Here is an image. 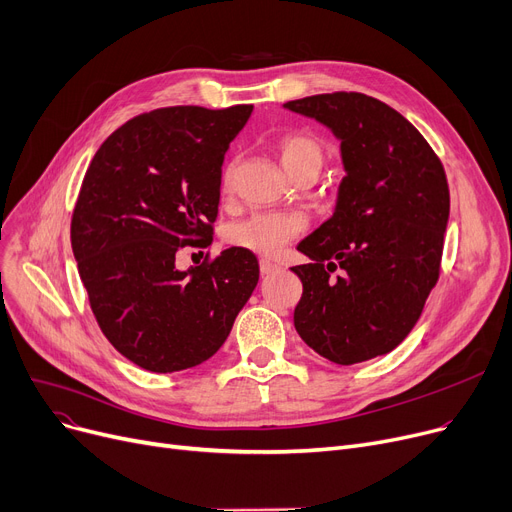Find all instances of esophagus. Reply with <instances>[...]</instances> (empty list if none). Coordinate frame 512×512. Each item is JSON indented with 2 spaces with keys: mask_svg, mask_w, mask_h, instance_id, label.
<instances>
[{
  "mask_svg": "<svg viewBox=\"0 0 512 512\" xmlns=\"http://www.w3.org/2000/svg\"><path fill=\"white\" fill-rule=\"evenodd\" d=\"M279 271V266L275 264V262H271V260H260V275H273V273H277Z\"/></svg>",
  "mask_w": 512,
  "mask_h": 512,
  "instance_id": "obj_1",
  "label": "esophagus"
}]
</instances>
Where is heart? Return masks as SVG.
Segmentation results:
<instances>
[{
    "instance_id": "b5f03b06",
    "label": "heart",
    "mask_w": 512,
    "mask_h": 512,
    "mask_svg": "<svg viewBox=\"0 0 512 512\" xmlns=\"http://www.w3.org/2000/svg\"><path fill=\"white\" fill-rule=\"evenodd\" d=\"M277 154L289 177H316L327 160L325 145L319 137L304 131L287 133L277 143ZM237 164L231 160L221 175V189L225 196L233 193ZM306 229V218L298 212H254L241 221L229 225L227 241L239 250H248L260 256H277L291 239Z\"/></svg>"
}]
</instances>
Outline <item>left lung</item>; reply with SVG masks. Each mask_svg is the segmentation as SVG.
Listing matches in <instances>:
<instances>
[{
	"mask_svg": "<svg viewBox=\"0 0 512 512\" xmlns=\"http://www.w3.org/2000/svg\"><path fill=\"white\" fill-rule=\"evenodd\" d=\"M342 139L346 177L333 216L298 250L302 298L294 325L335 364L392 352L417 325L440 279L450 189L442 160L408 120L356 91L287 102ZM339 265L344 278L330 273Z\"/></svg>",
	"mask_w": 512,
	"mask_h": 512,
	"instance_id": "8db88e82",
	"label": "left lung"
}]
</instances>
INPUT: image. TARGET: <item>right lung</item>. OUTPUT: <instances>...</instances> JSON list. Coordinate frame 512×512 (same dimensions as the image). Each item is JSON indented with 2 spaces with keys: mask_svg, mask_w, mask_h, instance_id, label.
<instances>
[{
  "mask_svg": "<svg viewBox=\"0 0 512 512\" xmlns=\"http://www.w3.org/2000/svg\"><path fill=\"white\" fill-rule=\"evenodd\" d=\"M252 108L143 112L87 168L72 252L97 325L145 371H185L216 354L258 283L256 256L239 248L189 271L175 266L181 248L210 246L223 158Z\"/></svg>",
  "mask_w": 512,
  "mask_h": 512,
  "instance_id": "1",
  "label": "right lung"
}]
</instances>
